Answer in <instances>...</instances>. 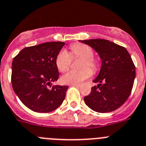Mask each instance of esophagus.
Here are the masks:
<instances>
[{
  "label": "esophagus",
  "instance_id": "1",
  "mask_svg": "<svg viewBox=\"0 0 146 146\" xmlns=\"http://www.w3.org/2000/svg\"><path fill=\"white\" fill-rule=\"evenodd\" d=\"M71 86H76V87H81V85L80 84H71Z\"/></svg>",
  "mask_w": 146,
  "mask_h": 146
}]
</instances>
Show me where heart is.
<instances>
[{
    "mask_svg": "<svg viewBox=\"0 0 146 146\" xmlns=\"http://www.w3.org/2000/svg\"><path fill=\"white\" fill-rule=\"evenodd\" d=\"M71 53L62 49L57 54L55 63L60 72H65L69 69L73 58L82 59L79 70H70L61 77V82L65 84H76L89 78L92 71L95 72L98 63L93 57L94 52L89 46L83 44H73L70 46ZM90 68L91 70L89 69Z\"/></svg>",
    "mask_w": 146,
    "mask_h": 146,
    "instance_id": "heart-1",
    "label": "heart"
}]
</instances>
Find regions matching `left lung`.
<instances>
[{
	"instance_id": "1",
	"label": "left lung",
	"mask_w": 146,
	"mask_h": 146,
	"mask_svg": "<svg viewBox=\"0 0 146 146\" xmlns=\"http://www.w3.org/2000/svg\"><path fill=\"white\" fill-rule=\"evenodd\" d=\"M93 48L102 60L100 70L84 98L89 108L98 113H108L119 108L130 95L135 78V66L124 47L105 39L79 40Z\"/></svg>"
}]
</instances>
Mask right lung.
<instances>
[{"mask_svg":"<svg viewBox=\"0 0 146 146\" xmlns=\"http://www.w3.org/2000/svg\"><path fill=\"white\" fill-rule=\"evenodd\" d=\"M64 42H46L19 52L12 62L11 84L21 102L32 111L48 113L61 106L68 86L52 85L59 78L55 60Z\"/></svg>","mask_w":146,"mask_h":146,"instance_id":"1","label":"right lung"}]
</instances>
